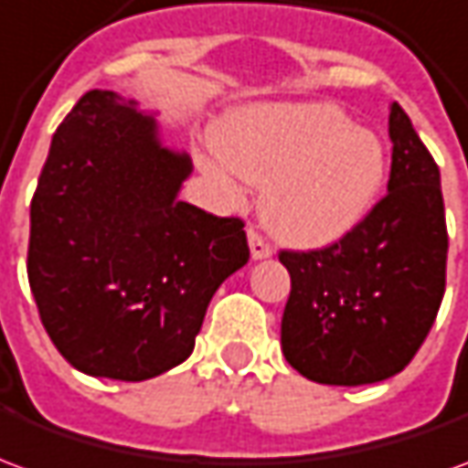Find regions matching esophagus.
Returning a JSON list of instances; mask_svg holds the SVG:
<instances>
[{"label": "esophagus", "mask_w": 468, "mask_h": 468, "mask_svg": "<svg viewBox=\"0 0 468 468\" xmlns=\"http://www.w3.org/2000/svg\"><path fill=\"white\" fill-rule=\"evenodd\" d=\"M248 243H250V255H253L255 261L271 258V255H273V245L268 243L263 235L258 233V228H248Z\"/></svg>", "instance_id": "34e87169"}]
</instances>
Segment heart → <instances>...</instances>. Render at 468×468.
<instances>
[{
    "mask_svg": "<svg viewBox=\"0 0 468 468\" xmlns=\"http://www.w3.org/2000/svg\"><path fill=\"white\" fill-rule=\"evenodd\" d=\"M203 167L230 190L235 175L265 190V220L295 245L351 233L378 200L388 160L381 140L334 105L261 107L215 134Z\"/></svg>",
    "mask_w": 468,
    "mask_h": 468,
    "instance_id": "heart-1",
    "label": "heart"
}]
</instances>
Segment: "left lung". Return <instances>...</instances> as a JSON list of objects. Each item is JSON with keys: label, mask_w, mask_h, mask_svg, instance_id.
I'll use <instances>...</instances> for the list:
<instances>
[{"label": "left lung", "mask_w": 468, "mask_h": 468, "mask_svg": "<svg viewBox=\"0 0 468 468\" xmlns=\"http://www.w3.org/2000/svg\"><path fill=\"white\" fill-rule=\"evenodd\" d=\"M388 193L341 240L281 250L291 295L285 361L308 381L361 386L403 371L431 331L446 288L441 177L399 102L388 115Z\"/></svg>", "instance_id": "obj_1"}]
</instances>
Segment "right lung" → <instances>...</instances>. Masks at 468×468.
<instances>
[{
    "mask_svg": "<svg viewBox=\"0 0 468 468\" xmlns=\"http://www.w3.org/2000/svg\"><path fill=\"white\" fill-rule=\"evenodd\" d=\"M193 170L153 117L90 90L52 137L32 197L27 275L77 371L144 381L183 363L225 278L250 258L245 223L177 200Z\"/></svg>",
    "mask_w": 468,
    "mask_h": 468,
    "instance_id": "right-lung-1",
    "label": "right lung"
}]
</instances>
